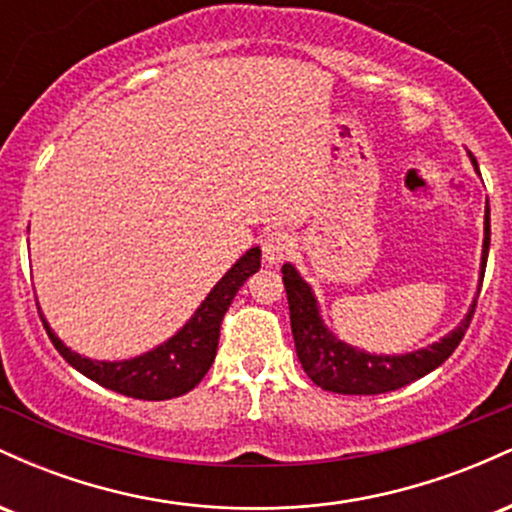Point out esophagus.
I'll return each instance as SVG.
<instances>
[{
	"instance_id": "obj_1",
	"label": "esophagus",
	"mask_w": 512,
	"mask_h": 512,
	"mask_svg": "<svg viewBox=\"0 0 512 512\" xmlns=\"http://www.w3.org/2000/svg\"><path fill=\"white\" fill-rule=\"evenodd\" d=\"M293 250V238L286 231H272L267 233L262 240V257L269 267H276L291 255Z\"/></svg>"
}]
</instances>
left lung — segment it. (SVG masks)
<instances>
[{"instance_id": "obj_1", "label": "left lung", "mask_w": 512, "mask_h": 512, "mask_svg": "<svg viewBox=\"0 0 512 512\" xmlns=\"http://www.w3.org/2000/svg\"><path fill=\"white\" fill-rule=\"evenodd\" d=\"M474 170L479 173L477 161L469 154ZM491 245V209L486 202L484 209V245H481V264H479V289L484 281L486 272V257H489ZM286 286V298H289L291 310V332L293 342H296L298 361L308 378L317 387L327 392H337V395H380V392L399 390V387L414 383V380L424 378L426 373L436 370L440 363L448 358L457 344L462 342L464 332H467L469 320H472L474 308H477V296L469 305L467 315L462 317L460 325L455 330L438 339V342L421 346L416 351L407 354H373V351L358 349L354 344H346L339 339L330 327L325 325L320 313V303L313 286L303 279L301 272L286 262L281 267Z\"/></svg>"}]
</instances>
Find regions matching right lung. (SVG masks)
I'll return each mask as SVG.
<instances>
[{
	"mask_svg": "<svg viewBox=\"0 0 512 512\" xmlns=\"http://www.w3.org/2000/svg\"><path fill=\"white\" fill-rule=\"evenodd\" d=\"M260 260L262 252L255 245L216 281L214 289L199 303L195 315L173 337L144 354L122 358V361H96L91 356L76 354L57 337L50 322L45 320L43 310H40V317H43L48 337L64 361L81 375H86L88 380L134 399H156V402L173 399L190 392L207 375L216 358L223 315L240 286L260 269Z\"/></svg>",
	"mask_w": 512,
	"mask_h": 512,
	"instance_id": "obj_1",
	"label": "right lung"
}]
</instances>
